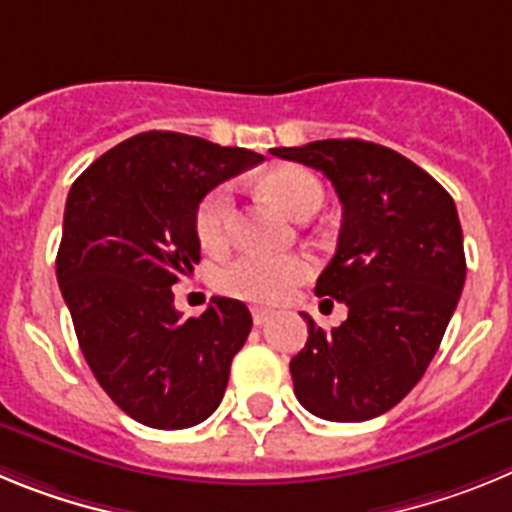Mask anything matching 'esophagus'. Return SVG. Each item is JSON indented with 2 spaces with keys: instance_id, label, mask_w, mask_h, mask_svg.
I'll list each match as a JSON object with an SVG mask.
<instances>
[{
  "instance_id": "obj_1",
  "label": "esophagus",
  "mask_w": 512,
  "mask_h": 512,
  "mask_svg": "<svg viewBox=\"0 0 512 512\" xmlns=\"http://www.w3.org/2000/svg\"><path fill=\"white\" fill-rule=\"evenodd\" d=\"M251 315H253V323L264 325L266 320H269L271 315H274V310H269V307H253Z\"/></svg>"
}]
</instances>
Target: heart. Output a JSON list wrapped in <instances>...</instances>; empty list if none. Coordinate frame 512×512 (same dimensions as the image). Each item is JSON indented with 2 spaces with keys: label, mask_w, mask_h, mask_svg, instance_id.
Returning <instances> with one entry per match:
<instances>
[{
  "label": "heart",
  "mask_w": 512,
  "mask_h": 512,
  "mask_svg": "<svg viewBox=\"0 0 512 512\" xmlns=\"http://www.w3.org/2000/svg\"><path fill=\"white\" fill-rule=\"evenodd\" d=\"M261 187L297 220L312 215L323 205V184L318 182V176L297 166L271 171L261 179ZM230 228H233V189L220 184L202 197L194 215V230L207 251H223L230 241ZM310 271V259L300 253H289V256L243 253L220 271L217 287L238 300L274 305L287 300L297 284L310 277Z\"/></svg>",
  "instance_id": "b5f03b06"
}]
</instances>
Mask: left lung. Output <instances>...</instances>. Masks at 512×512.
<instances>
[{
    "label": "left lung",
    "mask_w": 512,
    "mask_h": 512,
    "mask_svg": "<svg viewBox=\"0 0 512 512\" xmlns=\"http://www.w3.org/2000/svg\"><path fill=\"white\" fill-rule=\"evenodd\" d=\"M323 171L343 205L336 256L315 295L348 307L338 328L307 320L289 372L305 410L361 423L395 408L436 356L467 279L464 235L451 194L410 158L369 140L271 148Z\"/></svg>",
    "instance_id": "1"
}]
</instances>
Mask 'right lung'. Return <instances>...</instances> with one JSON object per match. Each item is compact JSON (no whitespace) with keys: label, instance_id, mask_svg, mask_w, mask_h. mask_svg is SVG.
<instances>
[{"label":"right lung","instance_id":"1","mask_svg":"<svg viewBox=\"0 0 512 512\" xmlns=\"http://www.w3.org/2000/svg\"><path fill=\"white\" fill-rule=\"evenodd\" d=\"M259 161L246 148L151 130L99 156L71 187L58 287L99 387L138 423L179 431L223 400L251 312L212 297L200 318L182 320L171 287L200 264L202 197Z\"/></svg>","mask_w":512,"mask_h":512}]
</instances>
